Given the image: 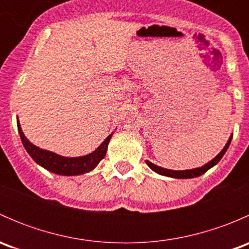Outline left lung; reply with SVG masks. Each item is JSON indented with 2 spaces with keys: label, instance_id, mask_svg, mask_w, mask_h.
I'll return each instance as SVG.
<instances>
[{
  "label": "left lung",
  "instance_id": "obj_1",
  "mask_svg": "<svg viewBox=\"0 0 249 249\" xmlns=\"http://www.w3.org/2000/svg\"><path fill=\"white\" fill-rule=\"evenodd\" d=\"M231 139H232V135L229 137V141L227 142V144H225V147L223 148L222 152L219 153V154L217 155L215 158H213L211 161H208L207 164H205L203 166L201 167H196V169H192V170H182V171H176V170H169V169H164V167H160L158 166V165H154L153 162L148 161V160H145V164L148 165V166L150 167V169L153 170L154 172L159 173V175H162V176H166V177H172V178H180V179H184V178H194V177H199V176H201L205 173L206 171H208V170L211 169V167H213L214 165H217L218 162H219V160L222 159L223 155L225 154V152H227V149L229 148L230 145V142H231Z\"/></svg>",
  "mask_w": 249,
  "mask_h": 249
}]
</instances>
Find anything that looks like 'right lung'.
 <instances>
[{
    "label": "right lung",
    "instance_id": "obj_1",
    "mask_svg": "<svg viewBox=\"0 0 249 249\" xmlns=\"http://www.w3.org/2000/svg\"><path fill=\"white\" fill-rule=\"evenodd\" d=\"M18 123V131H19L20 139H21L22 144H24L25 149L29 153L30 157L35 160L38 165L48 170V171L56 173L60 176H78L83 175L92 171L95 167L97 166L100 161L106 157L107 147L112 137L113 132L107 137L96 149L92 153L83 157L77 158H69V157H62V155L56 154V153L49 152V150L42 149V148L36 147L32 144L29 140L25 137L24 132H22L21 126H20L19 120Z\"/></svg>",
    "mask_w": 249,
    "mask_h": 249
}]
</instances>
